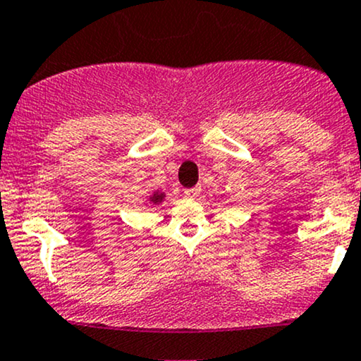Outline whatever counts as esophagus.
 Returning a JSON list of instances; mask_svg holds the SVG:
<instances>
[{
	"label": "esophagus",
	"instance_id": "esophagus-1",
	"mask_svg": "<svg viewBox=\"0 0 361 361\" xmlns=\"http://www.w3.org/2000/svg\"><path fill=\"white\" fill-rule=\"evenodd\" d=\"M198 193H200V188H198V186H195V188H186L185 190V197L186 198H195Z\"/></svg>",
	"mask_w": 361,
	"mask_h": 361
}]
</instances>
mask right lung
<instances>
[{"mask_svg":"<svg viewBox=\"0 0 361 361\" xmlns=\"http://www.w3.org/2000/svg\"><path fill=\"white\" fill-rule=\"evenodd\" d=\"M163 197H164V193H157V192H156V193L151 197V202H152V204H157V202L163 200Z\"/></svg>","mask_w":361,"mask_h":361,"instance_id":"right-lung-1","label":"right lung"}]
</instances>
